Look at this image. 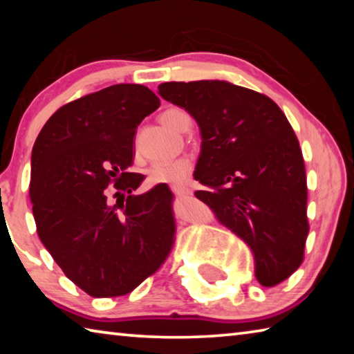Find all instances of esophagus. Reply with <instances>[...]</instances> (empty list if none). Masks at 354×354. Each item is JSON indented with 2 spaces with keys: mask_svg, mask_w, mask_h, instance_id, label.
Returning a JSON list of instances; mask_svg holds the SVG:
<instances>
[{
  "mask_svg": "<svg viewBox=\"0 0 354 354\" xmlns=\"http://www.w3.org/2000/svg\"><path fill=\"white\" fill-rule=\"evenodd\" d=\"M171 192L175 195H179V196H184V195H190V189L184 187V185H175V187H171Z\"/></svg>",
  "mask_w": 354,
  "mask_h": 354,
  "instance_id": "obj_1",
  "label": "esophagus"
}]
</instances>
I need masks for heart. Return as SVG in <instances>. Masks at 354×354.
<instances>
[{
  "label": "heart",
  "mask_w": 354,
  "mask_h": 354,
  "mask_svg": "<svg viewBox=\"0 0 354 354\" xmlns=\"http://www.w3.org/2000/svg\"><path fill=\"white\" fill-rule=\"evenodd\" d=\"M160 122L175 133H185L190 128L192 120L187 112L183 109H167L160 113ZM192 171V160L187 158H179L165 162H156L148 169L149 184H165V185H181Z\"/></svg>",
  "instance_id": "1"
}]
</instances>
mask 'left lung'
I'll use <instances>...</instances> for the list:
<instances>
[{"mask_svg": "<svg viewBox=\"0 0 354 354\" xmlns=\"http://www.w3.org/2000/svg\"><path fill=\"white\" fill-rule=\"evenodd\" d=\"M158 93L200 128L195 196L253 253L254 277L272 287L303 261L309 225L306 171L292 127L277 103L218 80L164 82Z\"/></svg>", "mask_w": 354, "mask_h": 354, "instance_id": "8db88e82", "label": "left lung"}]
</instances>
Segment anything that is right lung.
I'll use <instances>...</instances> for the list:
<instances>
[{"label": "right lung", "instance_id": "right-lung-1", "mask_svg": "<svg viewBox=\"0 0 354 354\" xmlns=\"http://www.w3.org/2000/svg\"><path fill=\"white\" fill-rule=\"evenodd\" d=\"M159 106L148 87L115 84L62 106L35 139L29 198L39 237L92 297L129 293L170 253L171 192L158 184L134 195L145 176L129 171L136 129Z\"/></svg>", "mask_w": 354, "mask_h": 354}]
</instances>
